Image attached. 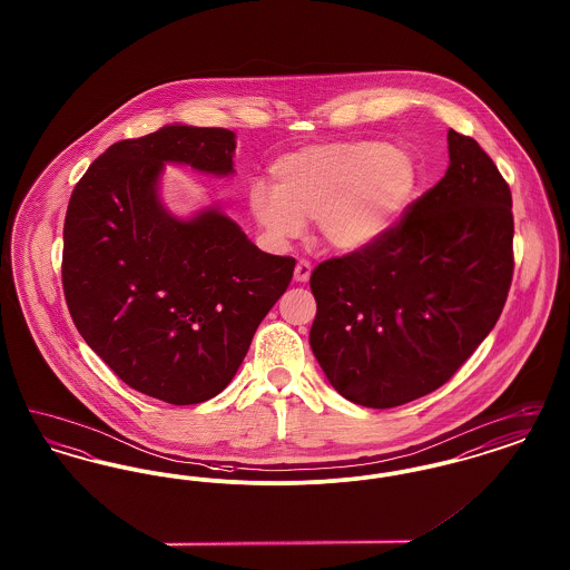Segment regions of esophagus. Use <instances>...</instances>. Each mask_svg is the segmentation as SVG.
Instances as JSON below:
<instances>
[{
	"label": "esophagus",
	"mask_w": 570,
	"mask_h": 570,
	"mask_svg": "<svg viewBox=\"0 0 570 570\" xmlns=\"http://www.w3.org/2000/svg\"><path fill=\"white\" fill-rule=\"evenodd\" d=\"M312 275V265L307 261H298L297 267H295V282L298 284H305Z\"/></svg>",
	"instance_id": "34e87169"
}]
</instances>
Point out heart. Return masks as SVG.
Masks as SVG:
<instances>
[{"instance_id": "1", "label": "heart", "mask_w": 570, "mask_h": 570, "mask_svg": "<svg viewBox=\"0 0 570 570\" xmlns=\"http://www.w3.org/2000/svg\"><path fill=\"white\" fill-rule=\"evenodd\" d=\"M273 181L247 188V207L267 239L288 244L318 222L337 252H358L395 224L414 186L416 168L404 149L379 140L307 145L279 158Z\"/></svg>"}]
</instances>
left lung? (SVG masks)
Masks as SVG:
<instances>
[{"instance_id":"obj_1","label":"left lung","mask_w":570,"mask_h":570,"mask_svg":"<svg viewBox=\"0 0 570 570\" xmlns=\"http://www.w3.org/2000/svg\"><path fill=\"white\" fill-rule=\"evenodd\" d=\"M449 168L376 244L321 263L309 346L365 407L419 400L495 326L513 279V198L481 145L449 130Z\"/></svg>"}]
</instances>
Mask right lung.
Segmentation results:
<instances>
[{
  "label": "right lung",
  "mask_w": 570,
  "mask_h": 570,
  "mask_svg": "<svg viewBox=\"0 0 570 570\" xmlns=\"http://www.w3.org/2000/svg\"><path fill=\"white\" fill-rule=\"evenodd\" d=\"M235 147L230 130L168 124L110 145L68 203L70 316L119 379L166 404L228 386L295 272V258L258 249L217 203L179 217L160 198L164 164L228 177Z\"/></svg>",
  "instance_id": "1"
}]
</instances>
